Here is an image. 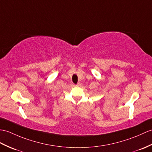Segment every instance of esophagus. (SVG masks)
<instances>
[{"instance_id": "34e87169", "label": "esophagus", "mask_w": 152, "mask_h": 152, "mask_svg": "<svg viewBox=\"0 0 152 152\" xmlns=\"http://www.w3.org/2000/svg\"><path fill=\"white\" fill-rule=\"evenodd\" d=\"M75 86H80V83H78L77 84L75 85Z\"/></svg>"}]
</instances>
